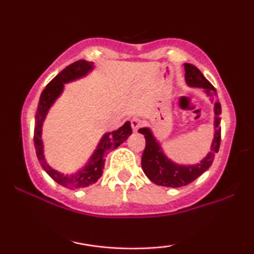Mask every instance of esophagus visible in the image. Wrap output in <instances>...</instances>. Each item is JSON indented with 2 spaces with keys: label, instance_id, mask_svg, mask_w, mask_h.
Listing matches in <instances>:
<instances>
[{
  "label": "esophagus",
  "instance_id": "obj_1",
  "mask_svg": "<svg viewBox=\"0 0 254 254\" xmlns=\"http://www.w3.org/2000/svg\"><path fill=\"white\" fill-rule=\"evenodd\" d=\"M141 121H139L138 118H132L131 119V127H132V130L133 131H137L141 127Z\"/></svg>",
  "mask_w": 254,
  "mask_h": 254
}]
</instances>
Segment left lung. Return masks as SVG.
I'll return each mask as SVG.
<instances>
[{"instance_id": "8db88e82", "label": "left lung", "mask_w": 254, "mask_h": 254, "mask_svg": "<svg viewBox=\"0 0 254 254\" xmlns=\"http://www.w3.org/2000/svg\"><path fill=\"white\" fill-rule=\"evenodd\" d=\"M185 68V81L190 87L204 88L206 95L214 101V139H212L210 151L199 164L196 165H178L166 156L161 144L153 135L149 127H141L139 133L144 135L145 148L142 155V170L154 184L166 188H182L196 180L200 174L210 167L214 161L215 154L220 149L221 142V104L217 99L216 89L204 77L199 69L190 63H184Z\"/></svg>"}]
</instances>
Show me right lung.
<instances>
[{
    "label": "right lung",
    "mask_w": 254,
    "mask_h": 254,
    "mask_svg": "<svg viewBox=\"0 0 254 254\" xmlns=\"http://www.w3.org/2000/svg\"><path fill=\"white\" fill-rule=\"evenodd\" d=\"M94 69V64L93 62H87L84 60H80L77 62H74L70 65L63 69L60 74L57 75L51 82L45 87V89L42 92L40 95L39 104H38V109L36 113V123H34V147H36L37 157L39 160L40 165L44 168V171L50 176L55 182L64 186L66 189H82L87 186L92 185V184L97 183L99 178L103 174V170L105 167V162H106V156L111 150L117 148L119 144H122L125 139L132 133L130 122H127L123 127H119L118 130L112 131V132H107L101 137L100 142H99L97 149L89 157L88 162L77 171L76 173L72 174H64L61 173L51 167L45 160L44 155V144L42 139V127L44 121H45L46 115H48L50 107L54 105L57 98L62 94L64 83H69L71 81L78 80V78L86 76L88 72Z\"/></svg>",
    "instance_id": "obj_1"
}]
</instances>
